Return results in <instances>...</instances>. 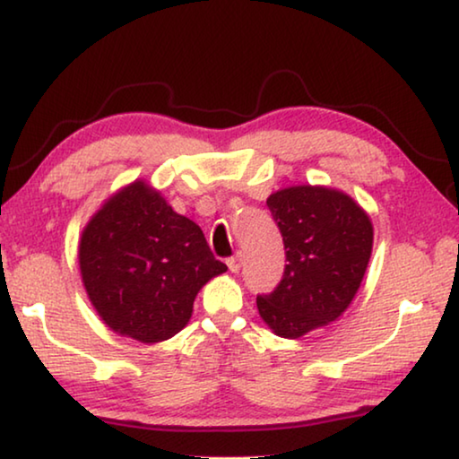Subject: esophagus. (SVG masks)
I'll return each instance as SVG.
<instances>
[{
	"mask_svg": "<svg viewBox=\"0 0 459 459\" xmlns=\"http://www.w3.org/2000/svg\"><path fill=\"white\" fill-rule=\"evenodd\" d=\"M228 266H230L231 273H239V269H242V256H239V254H236V256L228 258Z\"/></svg>",
	"mask_w": 459,
	"mask_h": 459,
	"instance_id": "obj_1",
	"label": "esophagus"
}]
</instances>
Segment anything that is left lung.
<instances>
[{
    "mask_svg": "<svg viewBox=\"0 0 459 459\" xmlns=\"http://www.w3.org/2000/svg\"><path fill=\"white\" fill-rule=\"evenodd\" d=\"M266 205L283 236L287 264L256 306L279 336L299 338L349 307L368 269L373 228L351 196L330 188L291 186Z\"/></svg>",
    "mask_w": 459,
    "mask_h": 459,
    "instance_id": "obj_1",
    "label": "left lung"
}]
</instances>
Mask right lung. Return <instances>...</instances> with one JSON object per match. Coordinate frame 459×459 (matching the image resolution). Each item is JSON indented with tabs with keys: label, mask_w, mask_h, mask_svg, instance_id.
<instances>
[{
	"label": "right lung",
	"mask_w": 459,
	"mask_h": 459,
	"mask_svg": "<svg viewBox=\"0 0 459 459\" xmlns=\"http://www.w3.org/2000/svg\"><path fill=\"white\" fill-rule=\"evenodd\" d=\"M80 269L90 301L115 333L160 342L186 326L199 289L228 266L199 225L133 182L83 230Z\"/></svg>",
	"instance_id": "1"
}]
</instances>
